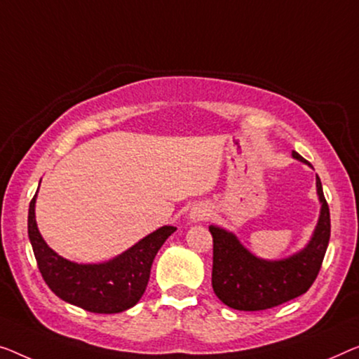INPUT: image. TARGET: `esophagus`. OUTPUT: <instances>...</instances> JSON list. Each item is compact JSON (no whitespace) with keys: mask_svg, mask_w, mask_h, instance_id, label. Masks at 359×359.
Returning <instances> with one entry per match:
<instances>
[{"mask_svg":"<svg viewBox=\"0 0 359 359\" xmlns=\"http://www.w3.org/2000/svg\"><path fill=\"white\" fill-rule=\"evenodd\" d=\"M189 216H190L191 222H200V221H203V219H206L208 216H210V210H208L205 205H196L191 208Z\"/></svg>","mask_w":359,"mask_h":359,"instance_id":"1","label":"esophagus"}]
</instances>
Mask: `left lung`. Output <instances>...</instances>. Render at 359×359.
I'll return each mask as SVG.
<instances>
[{
    "label": "left lung",
    "instance_id": "left-lung-1",
    "mask_svg": "<svg viewBox=\"0 0 359 359\" xmlns=\"http://www.w3.org/2000/svg\"><path fill=\"white\" fill-rule=\"evenodd\" d=\"M292 156L304 163L297 151ZM320 214L309 243L279 261H266L243 247L232 232L210 226L212 235V290L229 308L261 311L290 302L309 290L319 274L330 238V212L316 177Z\"/></svg>",
    "mask_w": 359,
    "mask_h": 359
}]
</instances>
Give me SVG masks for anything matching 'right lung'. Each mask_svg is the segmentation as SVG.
<instances>
[{"label":"right lung","mask_w":359,"mask_h":359,"mask_svg":"<svg viewBox=\"0 0 359 359\" xmlns=\"http://www.w3.org/2000/svg\"><path fill=\"white\" fill-rule=\"evenodd\" d=\"M35 200L29 206V238L43 280L56 297L90 313L114 314L135 306L145 293L153 259L170 233L164 226L124 253L100 264H77L48 247L35 221Z\"/></svg>","instance_id":"right-lung-1"}]
</instances>
